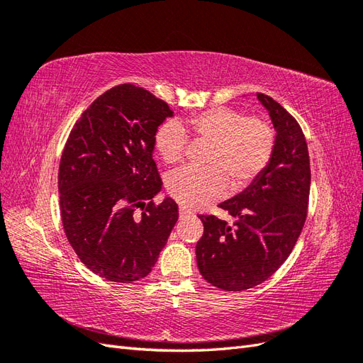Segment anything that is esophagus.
I'll return each mask as SVG.
<instances>
[{
	"instance_id": "esophagus-1",
	"label": "esophagus",
	"mask_w": 363,
	"mask_h": 363,
	"mask_svg": "<svg viewBox=\"0 0 363 363\" xmlns=\"http://www.w3.org/2000/svg\"><path fill=\"white\" fill-rule=\"evenodd\" d=\"M179 215H180V218H184V216H189L191 213H189L188 211H186V208L180 207V208H179Z\"/></svg>"
}]
</instances>
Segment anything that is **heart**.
<instances>
[{"label":"heart","mask_w":363,"mask_h":363,"mask_svg":"<svg viewBox=\"0 0 363 363\" xmlns=\"http://www.w3.org/2000/svg\"><path fill=\"white\" fill-rule=\"evenodd\" d=\"M188 131L211 142L204 169L183 168L167 180V191L186 208H199L225 195L228 186L239 192L265 171L276 145L272 125L262 116H244L228 107H213L189 116L184 123L168 121L159 127L155 144L162 160H183Z\"/></svg>","instance_id":"1"}]
</instances>
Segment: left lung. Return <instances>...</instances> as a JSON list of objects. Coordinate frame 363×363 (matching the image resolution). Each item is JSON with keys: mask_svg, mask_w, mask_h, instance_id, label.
I'll return each instance as SVG.
<instances>
[{"mask_svg": "<svg viewBox=\"0 0 363 363\" xmlns=\"http://www.w3.org/2000/svg\"><path fill=\"white\" fill-rule=\"evenodd\" d=\"M276 128L272 157L247 189L219 207L236 221L200 215L204 233L196 263L204 280L223 291H245L263 283L291 255L307 216L311 162L295 118L265 94H256Z\"/></svg>", "mask_w": 363, "mask_h": 363, "instance_id": "left-lung-1", "label": "left lung"}]
</instances>
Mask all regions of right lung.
Listing matches in <instances>:
<instances>
[{
  "label": "right lung",
  "mask_w": 363,
  "mask_h": 363,
  "mask_svg": "<svg viewBox=\"0 0 363 363\" xmlns=\"http://www.w3.org/2000/svg\"><path fill=\"white\" fill-rule=\"evenodd\" d=\"M169 106L144 87L119 84L82 113L59 168L60 215L75 255L116 283L144 279L179 219V206L152 199L162 179L152 160Z\"/></svg>",
  "instance_id": "obj_1"
}]
</instances>
